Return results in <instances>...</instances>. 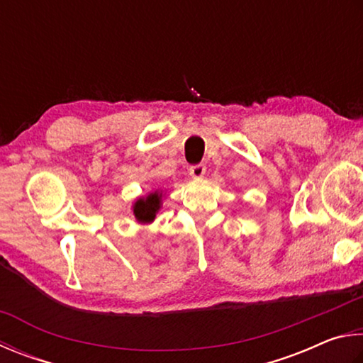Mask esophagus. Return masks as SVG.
I'll return each instance as SVG.
<instances>
[{
  "label": "esophagus",
  "instance_id": "1",
  "mask_svg": "<svg viewBox=\"0 0 363 363\" xmlns=\"http://www.w3.org/2000/svg\"><path fill=\"white\" fill-rule=\"evenodd\" d=\"M206 174V165L204 164H196L189 167V175H191L194 180H199V178L204 177Z\"/></svg>",
  "mask_w": 363,
  "mask_h": 363
}]
</instances>
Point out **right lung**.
<instances>
[{
  "instance_id": "1",
  "label": "right lung",
  "mask_w": 363,
  "mask_h": 363,
  "mask_svg": "<svg viewBox=\"0 0 363 363\" xmlns=\"http://www.w3.org/2000/svg\"><path fill=\"white\" fill-rule=\"evenodd\" d=\"M162 199H164V189H155V191H150L148 194L140 196L138 199L133 201L132 212L135 215V220L138 223L142 225L152 223L156 218V213L159 212V208L162 207Z\"/></svg>"
}]
</instances>
